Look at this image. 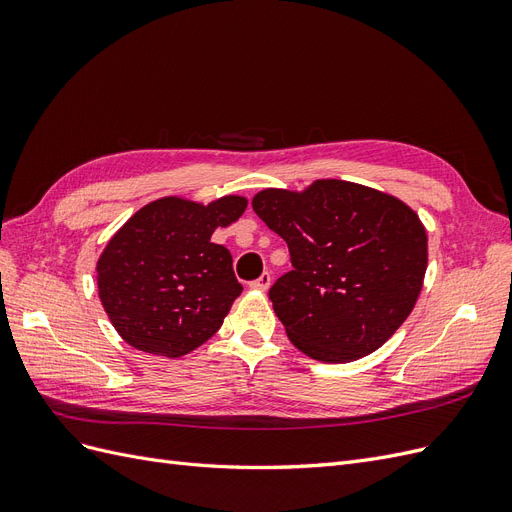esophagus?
<instances>
[{
  "label": "esophagus",
  "mask_w": 512,
  "mask_h": 512,
  "mask_svg": "<svg viewBox=\"0 0 512 512\" xmlns=\"http://www.w3.org/2000/svg\"><path fill=\"white\" fill-rule=\"evenodd\" d=\"M250 286H252L254 290H267V288L271 286V273L265 271V273H262V275L258 277V280L250 282Z\"/></svg>",
  "instance_id": "34e87169"
}]
</instances>
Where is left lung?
Wrapping results in <instances>:
<instances>
[{"mask_svg":"<svg viewBox=\"0 0 512 512\" xmlns=\"http://www.w3.org/2000/svg\"><path fill=\"white\" fill-rule=\"evenodd\" d=\"M252 207L290 252L269 299L290 342L322 363L378 350L423 288L427 232L399 198L320 179L305 192L262 190Z\"/></svg>","mask_w":512,"mask_h":512,"instance_id":"left-lung-1","label":"left lung"}]
</instances>
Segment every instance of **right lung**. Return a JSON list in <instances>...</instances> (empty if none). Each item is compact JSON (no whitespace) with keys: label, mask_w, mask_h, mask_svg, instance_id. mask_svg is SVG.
I'll return each instance as SVG.
<instances>
[{"label":"right lung","mask_w":512,"mask_h":512,"mask_svg":"<svg viewBox=\"0 0 512 512\" xmlns=\"http://www.w3.org/2000/svg\"><path fill=\"white\" fill-rule=\"evenodd\" d=\"M241 196L209 205L160 198L136 211L98 260V294L117 333L138 350L177 359L222 327L243 286L215 228L237 222Z\"/></svg>","instance_id":"right-lung-1"}]
</instances>
